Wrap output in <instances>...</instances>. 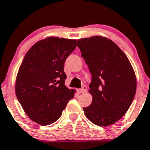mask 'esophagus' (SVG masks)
<instances>
[{
    "mask_svg": "<svg viewBox=\"0 0 150 150\" xmlns=\"http://www.w3.org/2000/svg\"><path fill=\"white\" fill-rule=\"evenodd\" d=\"M86 89H87V87H86V86H83L82 87V89H79V92L81 93H85L86 91Z\"/></svg>",
    "mask_w": 150,
    "mask_h": 150,
    "instance_id": "1",
    "label": "esophagus"
}]
</instances>
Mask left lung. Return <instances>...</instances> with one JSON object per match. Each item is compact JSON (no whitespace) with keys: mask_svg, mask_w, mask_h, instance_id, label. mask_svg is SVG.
Returning a JSON list of instances; mask_svg holds the SVG:
<instances>
[{"mask_svg":"<svg viewBox=\"0 0 150 150\" xmlns=\"http://www.w3.org/2000/svg\"><path fill=\"white\" fill-rule=\"evenodd\" d=\"M91 73L92 102L83 108L88 120L99 127L115 124L124 115L136 91V77L127 55L111 40L92 36L77 40Z\"/></svg>","mask_w":150,"mask_h":150,"instance_id":"8db88e82","label":"left lung"}]
</instances>
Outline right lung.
Returning a JSON list of instances; mask_svg holds the SVG:
<instances>
[{"instance_id": "right-lung-1", "label": "right lung", "mask_w": 150, "mask_h": 150, "mask_svg": "<svg viewBox=\"0 0 150 150\" xmlns=\"http://www.w3.org/2000/svg\"><path fill=\"white\" fill-rule=\"evenodd\" d=\"M76 46V40L49 37L34 44L23 58L16 78V96L35 123L55 122L74 97L75 90L65 85L64 66Z\"/></svg>"}]
</instances>
